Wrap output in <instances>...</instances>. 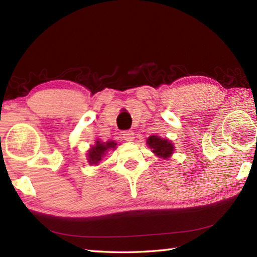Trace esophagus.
Wrapping results in <instances>:
<instances>
[{
	"label": "esophagus",
	"instance_id": "obj_1",
	"mask_svg": "<svg viewBox=\"0 0 257 257\" xmlns=\"http://www.w3.org/2000/svg\"><path fill=\"white\" fill-rule=\"evenodd\" d=\"M134 136H135V135H134L132 130H127V132H123V134H122V138L124 139L125 142H133L134 138H135Z\"/></svg>",
	"mask_w": 257,
	"mask_h": 257
}]
</instances>
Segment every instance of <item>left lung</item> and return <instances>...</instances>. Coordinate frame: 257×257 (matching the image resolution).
Returning <instances> with one entry per match:
<instances>
[{
  "label": "left lung",
  "mask_w": 257,
  "mask_h": 257,
  "mask_svg": "<svg viewBox=\"0 0 257 257\" xmlns=\"http://www.w3.org/2000/svg\"><path fill=\"white\" fill-rule=\"evenodd\" d=\"M147 146L160 159L169 160L175 152V145L168 138H161L158 135H152L146 141Z\"/></svg>",
  "instance_id": "obj_1"
}]
</instances>
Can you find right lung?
I'll return each mask as SVG.
<instances>
[{
	"label": "right lung",
	"instance_id": "1",
	"mask_svg": "<svg viewBox=\"0 0 257 257\" xmlns=\"http://www.w3.org/2000/svg\"><path fill=\"white\" fill-rule=\"evenodd\" d=\"M116 149V142L114 141H107V142H101L97 139L95 142V145L90 146L89 150L87 151V162L90 165H98L101 163L103 158L110 151H114Z\"/></svg>",
	"mask_w": 257,
	"mask_h": 257
}]
</instances>
